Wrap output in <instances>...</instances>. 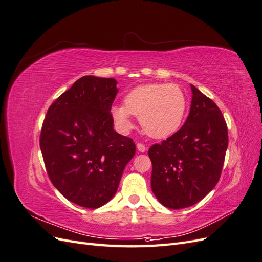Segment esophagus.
Wrapping results in <instances>:
<instances>
[{"label":"esophagus","mask_w":262,"mask_h":262,"mask_svg":"<svg viewBox=\"0 0 262 262\" xmlns=\"http://www.w3.org/2000/svg\"><path fill=\"white\" fill-rule=\"evenodd\" d=\"M137 147H138L140 152H145V150H146V146L143 143H138Z\"/></svg>","instance_id":"esophagus-1"}]
</instances>
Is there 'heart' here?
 Here are the masks:
<instances>
[{"label": "heart", "instance_id": "1", "mask_svg": "<svg viewBox=\"0 0 262 262\" xmlns=\"http://www.w3.org/2000/svg\"><path fill=\"white\" fill-rule=\"evenodd\" d=\"M123 105L113 106L112 116L122 131L131 128V115L139 117L147 136L165 139L184 121L187 101L179 86L150 83L136 87L125 95Z\"/></svg>", "mask_w": 262, "mask_h": 262}]
</instances>
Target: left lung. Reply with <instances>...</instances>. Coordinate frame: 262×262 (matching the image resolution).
Segmentation results:
<instances>
[{"mask_svg": "<svg viewBox=\"0 0 262 262\" xmlns=\"http://www.w3.org/2000/svg\"><path fill=\"white\" fill-rule=\"evenodd\" d=\"M187 120L180 130L148 149L150 186L166 208L191 207L215 187L228 145L226 121L220 108L195 86Z\"/></svg>", "mask_w": 262, "mask_h": 262, "instance_id": "1", "label": "left lung"}]
</instances>
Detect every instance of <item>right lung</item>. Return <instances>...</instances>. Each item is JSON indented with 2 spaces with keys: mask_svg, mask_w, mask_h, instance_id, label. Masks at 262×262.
Segmentation results:
<instances>
[{
  "mask_svg": "<svg viewBox=\"0 0 262 262\" xmlns=\"http://www.w3.org/2000/svg\"><path fill=\"white\" fill-rule=\"evenodd\" d=\"M116 85L115 78L81 77L52 102L41 126L49 179L69 201L87 209L112 199L136 154L133 140L114 130Z\"/></svg>",
  "mask_w": 262,
  "mask_h": 262,
  "instance_id": "add662e5",
  "label": "right lung"
}]
</instances>
